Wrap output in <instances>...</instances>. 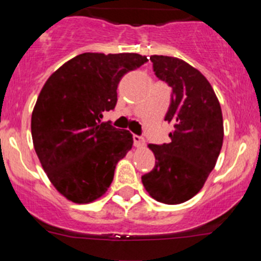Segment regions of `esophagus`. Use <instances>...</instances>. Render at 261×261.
<instances>
[{"mask_svg": "<svg viewBox=\"0 0 261 261\" xmlns=\"http://www.w3.org/2000/svg\"><path fill=\"white\" fill-rule=\"evenodd\" d=\"M133 139H134V145H135L136 147H141V146H144V144H145V140H144L143 136L134 135Z\"/></svg>", "mask_w": 261, "mask_h": 261, "instance_id": "esophagus-1", "label": "esophagus"}]
</instances>
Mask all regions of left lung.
Instances as JSON below:
<instances>
[{"label": "left lung", "instance_id": "1", "mask_svg": "<svg viewBox=\"0 0 261 261\" xmlns=\"http://www.w3.org/2000/svg\"><path fill=\"white\" fill-rule=\"evenodd\" d=\"M152 69L172 87L165 121L174 126L170 143L150 144L155 167L141 177L147 193L165 204H179L196 196L215 168L223 141L220 102L210 82L184 60L151 55Z\"/></svg>", "mask_w": 261, "mask_h": 261}]
</instances>
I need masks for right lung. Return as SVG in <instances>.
Here are the masks:
<instances>
[{
    "label": "right lung",
    "mask_w": 261,
    "mask_h": 261,
    "mask_svg": "<svg viewBox=\"0 0 261 261\" xmlns=\"http://www.w3.org/2000/svg\"><path fill=\"white\" fill-rule=\"evenodd\" d=\"M147 58L135 53H83L55 70L31 116L36 155L53 186L74 203L106 193L116 164L133 147V135L111 121L121 78Z\"/></svg>",
    "instance_id": "right-lung-1"
}]
</instances>
